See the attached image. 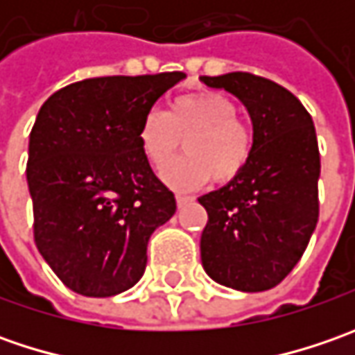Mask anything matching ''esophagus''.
<instances>
[{
    "label": "esophagus",
    "mask_w": 355,
    "mask_h": 355,
    "mask_svg": "<svg viewBox=\"0 0 355 355\" xmlns=\"http://www.w3.org/2000/svg\"><path fill=\"white\" fill-rule=\"evenodd\" d=\"M193 198H189V196H184V193H178L175 196V201H178V207H184L185 203H189Z\"/></svg>",
    "instance_id": "esophagus-1"
}]
</instances>
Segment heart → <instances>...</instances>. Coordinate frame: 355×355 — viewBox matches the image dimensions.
<instances>
[{
  "label": "heart",
  "mask_w": 355,
  "mask_h": 355,
  "mask_svg": "<svg viewBox=\"0 0 355 355\" xmlns=\"http://www.w3.org/2000/svg\"><path fill=\"white\" fill-rule=\"evenodd\" d=\"M237 104L219 92L175 96L166 114L148 110L138 126V144L146 162L162 170L186 140L187 157L164 170V182L173 189H196L209 180L225 184L247 168L254 132L239 118Z\"/></svg>",
  "instance_id": "1"
}]
</instances>
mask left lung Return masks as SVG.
<instances>
[{
  "label": "left lung",
  "instance_id": "8db88e82",
  "mask_svg": "<svg viewBox=\"0 0 355 355\" xmlns=\"http://www.w3.org/2000/svg\"><path fill=\"white\" fill-rule=\"evenodd\" d=\"M245 104L254 146L247 168L199 198L207 211L201 265L215 282L261 293L277 286L318 223L320 152L312 116L291 90L251 75L201 76Z\"/></svg>",
  "mask_w": 355,
  "mask_h": 355
}]
</instances>
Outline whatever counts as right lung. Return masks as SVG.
<instances>
[{"label": "right lung", "mask_w": 355, "mask_h": 355, "mask_svg": "<svg viewBox=\"0 0 355 355\" xmlns=\"http://www.w3.org/2000/svg\"><path fill=\"white\" fill-rule=\"evenodd\" d=\"M184 73L101 76L57 90L29 136L35 245L64 286L106 298L142 279L175 198L138 144L140 120Z\"/></svg>", "instance_id": "right-lung-1"}]
</instances>
